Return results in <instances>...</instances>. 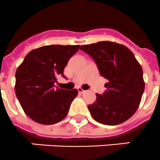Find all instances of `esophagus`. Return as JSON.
<instances>
[{
  "instance_id": "esophagus-1",
  "label": "esophagus",
  "mask_w": 160,
  "mask_h": 160,
  "mask_svg": "<svg viewBox=\"0 0 160 160\" xmlns=\"http://www.w3.org/2000/svg\"><path fill=\"white\" fill-rule=\"evenodd\" d=\"M78 91L79 93H84V92H86V91L83 90V89H82L81 88H78Z\"/></svg>"
}]
</instances>
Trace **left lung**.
<instances>
[{"label":"left lung","mask_w":160,"mask_h":160,"mask_svg":"<svg viewBox=\"0 0 160 160\" xmlns=\"http://www.w3.org/2000/svg\"><path fill=\"white\" fill-rule=\"evenodd\" d=\"M80 49L94 59L100 74L108 80L107 91L97 94L96 102L88 105L92 118L107 126L123 123L139 107L145 82L143 70L127 47L110 41L87 44Z\"/></svg>","instance_id":"1"}]
</instances>
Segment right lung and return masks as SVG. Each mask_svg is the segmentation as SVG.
<instances>
[{"mask_svg":"<svg viewBox=\"0 0 160 160\" xmlns=\"http://www.w3.org/2000/svg\"><path fill=\"white\" fill-rule=\"evenodd\" d=\"M79 45L52 44L30 51L15 72V95L25 114L42 125L58 123L67 116L78 90L55 88L58 76Z\"/></svg>","mask_w":160,"mask_h":160,"instance_id":"add662e5","label":"right lung"}]
</instances>
